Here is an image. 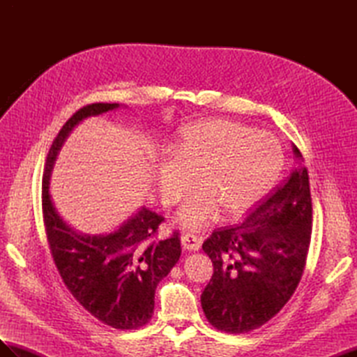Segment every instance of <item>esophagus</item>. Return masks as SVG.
I'll return each instance as SVG.
<instances>
[{
	"instance_id": "34e87169",
	"label": "esophagus",
	"mask_w": 357,
	"mask_h": 357,
	"mask_svg": "<svg viewBox=\"0 0 357 357\" xmlns=\"http://www.w3.org/2000/svg\"><path fill=\"white\" fill-rule=\"evenodd\" d=\"M181 245L185 250H189V252H198L199 247H201V243L198 240L197 235L193 234H185L181 236Z\"/></svg>"
}]
</instances>
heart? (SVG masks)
Here are the masks:
<instances>
[{"instance_id": "heart-1", "label": "heart", "mask_w": 357, "mask_h": 357, "mask_svg": "<svg viewBox=\"0 0 357 357\" xmlns=\"http://www.w3.org/2000/svg\"><path fill=\"white\" fill-rule=\"evenodd\" d=\"M172 156L160 160L155 183L162 204L176 205L201 188L176 214V223L201 229L222 211L238 219L252 211L271 189L283 167V149L266 131L208 119L181 129Z\"/></svg>"}]
</instances>
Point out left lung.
<instances>
[{
	"label": "left lung",
	"instance_id": "obj_1",
	"mask_svg": "<svg viewBox=\"0 0 357 357\" xmlns=\"http://www.w3.org/2000/svg\"><path fill=\"white\" fill-rule=\"evenodd\" d=\"M296 165L284 185L238 226L204 241L214 273L201 295L211 325L244 333L261 328L294 295L305 268L312 207L308 171L295 144Z\"/></svg>",
	"mask_w": 357,
	"mask_h": 357
}]
</instances>
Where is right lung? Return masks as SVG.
<instances>
[{
	"instance_id": "right-lung-1",
	"label": "right lung",
	"mask_w": 357,
	"mask_h": 357,
	"mask_svg": "<svg viewBox=\"0 0 357 357\" xmlns=\"http://www.w3.org/2000/svg\"><path fill=\"white\" fill-rule=\"evenodd\" d=\"M96 102L74 113L53 139L43 176V215L53 261L75 301L114 329H137L152 319L155 290L181 255L178 234L155 240L162 215L146 207L109 234L74 231L56 211L50 177L56 158L73 129L84 119L119 109Z\"/></svg>"
}]
</instances>
